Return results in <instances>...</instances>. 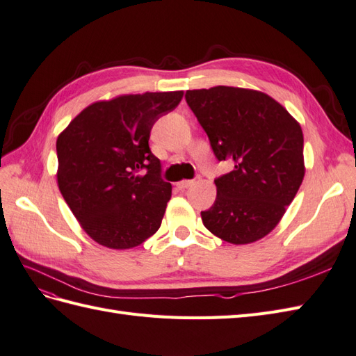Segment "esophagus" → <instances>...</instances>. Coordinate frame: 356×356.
Returning a JSON list of instances; mask_svg holds the SVG:
<instances>
[{
  "instance_id": "obj_1",
  "label": "esophagus",
  "mask_w": 356,
  "mask_h": 356,
  "mask_svg": "<svg viewBox=\"0 0 356 356\" xmlns=\"http://www.w3.org/2000/svg\"><path fill=\"white\" fill-rule=\"evenodd\" d=\"M194 184V180H180V181H177V188L179 189H181V191H184V189H186V188H189L191 185H193Z\"/></svg>"
}]
</instances>
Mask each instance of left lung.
<instances>
[{
	"instance_id": "1",
	"label": "left lung",
	"mask_w": 356,
	"mask_h": 356,
	"mask_svg": "<svg viewBox=\"0 0 356 356\" xmlns=\"http://www.w3.org/2000/svg\"><path fill=\"white\" fill-rule=\"evenodd\" d=\"M218 161L233 171L215 179L216 200L202 212L206 229L252 243L275 229L305 175L304 135L275 99L257 90L218 86L185 95Z\"/></svg>"
}]
</instances>
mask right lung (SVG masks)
<instances>
[{
    "mask_svg": "<svg viewBox=\"0 0 356 356\" xmlns=\"http://www.w3.org/2000/svg\"><path fill=\"white\" fill-rule=\"evenodd\" d=\"M184 91L123 95L83 109L57 138V181L91 239L111 250L138 247L158 232L171 184L149 147L154 122Z\"/></svg>",
    "mask_w": 356,
    "mask_h": 356,
    "instance_id": "obj_1",
    "label": "right lung"
}]
</instances>
